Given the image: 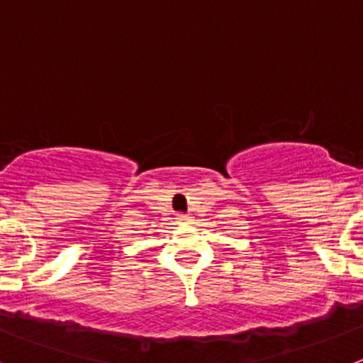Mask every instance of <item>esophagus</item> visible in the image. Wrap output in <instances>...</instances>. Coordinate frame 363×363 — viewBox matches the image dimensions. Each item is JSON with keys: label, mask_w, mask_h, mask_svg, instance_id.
<instances>
[{"label": "esophagus", "mask_w": 363, "mask_h": 363, "mask_svg": "<svg viewBox=\"0 0 363 363\" xmlns=\"http://www.w3.org/2000/svg\"><path fill=\"white\" fill-rule=\"evenodd\" d=\"M191 214H178V216H176V220L179 221V223H185V221H191Z\"/></svg>", "instance_id": "obj_1"}]
</instances>
